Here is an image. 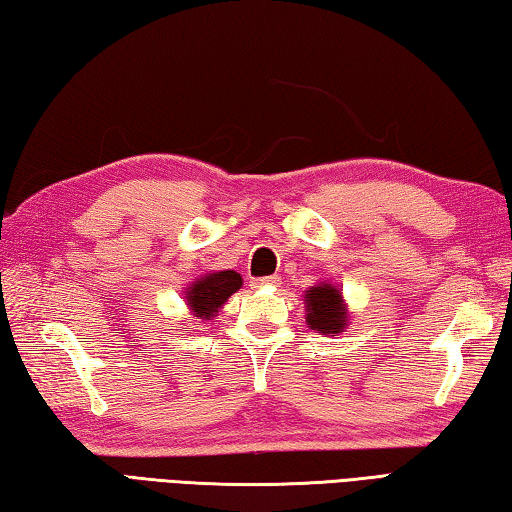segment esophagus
I'll list each match as a JSON object with an SVG mask.
<instances>
[{
  "label": "esophagus",
  "mask_w": 512,
  "mask_h": 512,
  "mask_svg": "<svg viewBox=\"0 0 512 512\" xmlns=\"http://www.w3.org/2000/svg\"><path fill=\"white\" fill-rule=\"evenodd\" d=\"M279 284V277L277 275H270V277H262V279H255L253 288H264V286H277Z\"/></svg>",
  "instance_id": "esophagus-1"
}]
</instances>
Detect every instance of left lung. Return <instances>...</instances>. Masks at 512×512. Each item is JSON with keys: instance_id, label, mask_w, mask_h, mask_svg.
<instances>
[{"instance_id": "left-lung-1", "label": "left lung", "mask_w": 512, "mask_h": 512, "mask_svg": "<svg viewBox=\"0 0 512 512\" xmlns=\"http://www.w3.org/2000/svg\"><path fill=\"white\" fill-rule=\"evenodd\" d=\"M304 310L308 328L324 337L342 335L350 324V313L342 290L330 282H319L304 290Z\"/></svg>"}]
</instances>
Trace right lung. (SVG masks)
<instances>
[{"label":"right lung","mask_w":512,"mask_h":512,"mask_svg":"<svg viewBox=\"0 0 512 512\" xmlns=\"http://www.w3.org/2000/svg\"><path fill=\"white\" fill-rule=\"evenodd\" d=\"M242 275L235 270H208L195 282H190L184 288V302L195 319H208L217 317L219 308H222L228 297L242 288Z\"/></svg>","instance_id":"right-lung-1"}]
</instances>
